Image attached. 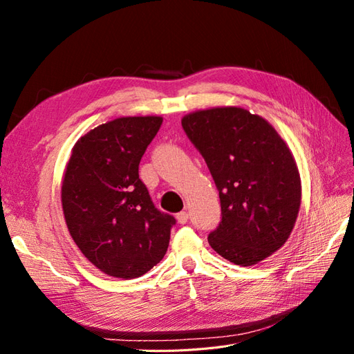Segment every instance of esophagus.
Returning a JSON list of instances; mask_svg holds the SVG:
<instances>
[{
  "label": "esophagus",
  "mask_w": 354,
  "mask_h": 354,
  "mask_svg": "<svg viewBox=\"0 0 354 354\" xmlns=\"http://www.w3.org/2000/svg\"><path fill=\"white\" fill-rule=\"evenodd\" d=\"M187 220H189V214H187L186 211H181V212L177 214V221H178L180 224H186Z\"/></svg>",
  "instance_id": "34e87169"
}]
</instances>
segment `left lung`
I'll list each match as a JSON object with an SVG mask.
<instances>
[{
    "label": "left lung",
    "mask_w": 354,
    "mask_h": 354,
    "mask_svg": "<svg viewBox=\"0 0 354 354\" xmlns=\"http://www.w3.org/2000/svg\"><path fill=\"white\" fill-rule=\"evenodd\" d=\"M181 125L217 186L221 221L211 248L238 266L267 259L291 234L301 203L294 156L274 128L242 108L186 115Z\"/></svg>",
    "instance_id": "obj_1"
}]
</instances>
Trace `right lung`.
<instances>
[{"label":"right lung","instance_id":"1","mask_svg":"<svg viewBox=\"0 0 354 354\" xmlns=\"http://www.w3.org/2000/svg\"><path fill=\"white\" fill-rule=\"evenodd\" d=\"M160 116L102 124L72 149L62 205L72 239L103 273L133 279L164 259L176 218L160 212L138 178V165Z\"/></svg>","mask_w":354,"mask_h":354}]
</instances>
